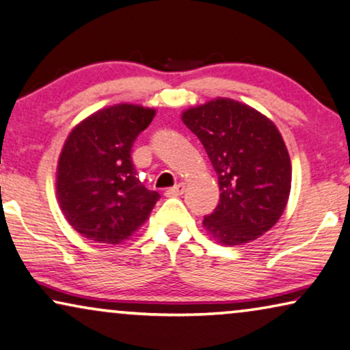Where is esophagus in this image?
I'll return each instance as SVG.
<instances>
[{"label": "esophagus", "instance_id": "1", "mask_svg": "<svg viewBox=\"0 0 350 350\" xmlns=\"http://www.w3.org/2000/svg\"><path fill=\"white\" fill-rule=\"evenodd\" d=\"M184 190H185V184H184V182H179V184H176L174 187H171V189L166 190V195H168V196H179V195L184 193Z\"/></svg>", "mask_w": 350, "mask_h": 350}]
</instances>
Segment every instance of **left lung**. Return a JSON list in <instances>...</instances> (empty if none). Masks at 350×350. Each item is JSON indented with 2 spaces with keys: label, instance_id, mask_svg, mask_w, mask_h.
I'll list each match as a JSON object with an SVG mask.
<instances>
[{
  "label": "left lung",
  "instance_id": "1",
  "mask_svg": "<svg viewBox=\"0 0 350 350\" xmlns=\"http://www.w3.org/2000/svg\"><path fill=\"white\" fill-rule=\"evenodd\" d=\"M219 176L220 200L204 228L219 243L239 245L273 228L287 206L292 163L268 117L243 103L217 98L182 112Z\"/></svg>",
  "mask_w": 350,
  "mask_h": 350
}]
</instances>
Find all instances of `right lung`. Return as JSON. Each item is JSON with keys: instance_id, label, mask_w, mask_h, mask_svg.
<instances>
[{"instance_id": "right-lung-1", "label": "right lung", "mask_w": 350, "mask_h": 350, "mask_svg": "<svg viewBox=\"0 0 350 350\" xmlns=\"http://www.w3.org/2000/svg\"><path fill=\"white\" fill-rule=\"evenodd\" d=\"M154 117L155 109L122 103L87 117L68 136L57 166V198L83 238L120 244L149 219L160 195L142 185L131 147Z\"/></svg>"}]
</instances>
